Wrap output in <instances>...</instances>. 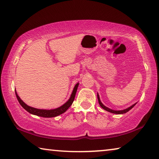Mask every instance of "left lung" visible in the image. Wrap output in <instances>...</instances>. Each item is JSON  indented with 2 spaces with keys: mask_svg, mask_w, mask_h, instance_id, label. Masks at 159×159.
Returning <instances> with one entry per match:
<instances>
[{
  "mask_svg": "<svg viewBox=\"0 0 159 159\" xmlns=\"http://www.w3.org/2000/svg\"><path fill=\"white\" fill-rule=\"evenodd\" d=\"M98 102H99V105L101 106V107H102V109H104V110H106V111H109V112H110V113H112V114H125V113H127L128 111H130V110L132 108H133V107L137 104V103H135V104H133V105L130 106V107H128V108H127V109H123V110H119V111H116V110H113V109H111L108 108V107H107L106 106H104V104L102 103L100 99H99V94H98Z\"/></svg>",
  "mask_w": 159,
  "mask_h": 159,
  "instance_id": "8db88e82",
  "label": "left lung"
}]
</instances>
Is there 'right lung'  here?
I'll return each instance as SVG.
<instances>
[{
	"instance_id": "right-lung-1",
	"label": "right lung",
	"mask_w": 159,
	"mask_h": 159,
	"mask_svg": "<svg viewBox=\"0 0 159 159\" xmlns=\"http://www.w3.org/2000/svg\"><path fill=\"white\" fill-rule=\"evenodd\" d=\"M79 83H78L76 84V85L74 86V88L73 91H72V93L71 95V97L69 99V100L66 102H65L63 105H61V107H58V108L54 109H50V110H48V109H36V108H34V107H29L27 104H25L21 99H20V97L18 96L17 92L15 90V94H16V97H17L18 102H20V104H21V106L25 109L26 111H27L28 112L30 113L31 114L36 115V116H41V117H44V118H52V117H55L57 116L60 115L63 113L65 112L67 109H68L71 105L73 103V102L74 100L75 96H76V93L78 89V86H79Z\"/></svg>"
}]
</instances>
